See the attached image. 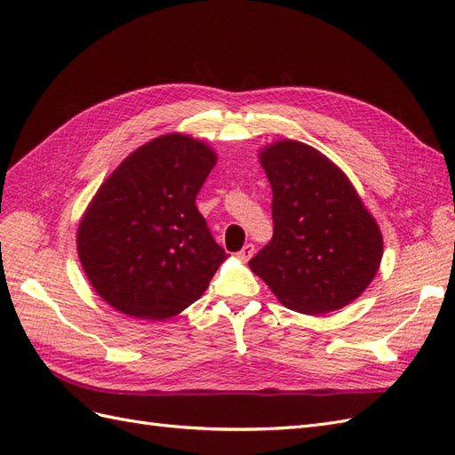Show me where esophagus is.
Masks as SVG:
<instances>
[{"label":"esophagus","mask_w":455,"mask_h":455,"mask_svg":"<svg viewBox=\"0 0 455 455\" xmlns=\"http://www.w3.org/2000/svg\"><path fill=\"white\" fill-rule=\"evenodd\" d=\"M252 256H254V244H252V243L244 244L243 249L237 252V258H239L241 261H249Z\"/></svg>","instance_id":"34e87169"}]
</instances>
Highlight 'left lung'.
Listing matches in <instances>:
<instances>
[{
	"mask_svg": "<svg viewBox=\"0 0 455 455\" xmlns=\"http://www.w3.org/2000/svg\"><path fill=\"white\" fill-rule=\"evenodd\" d=\"M273 189V239L251 261L281 304L306 315L346 307L376 277L379 226L338 164L277 140L259 151Z\"/></svg>",
	"mask_w": 455,
	"mask_h": 455,
	"instance_id": "8db88e82",
	"label": "left lung"
}]
</instances>
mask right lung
<instances>
[{"mask_svg": "<svg viewBox=\"0 0 455 455\" xmlns=\"http://www.w3.org/2000/svg\"><path fill=\"white\" fill-rule=\"evenodd\" d=\"M214 149L188 134L157 136L123 159L77 228V254L106 304L134 319L163 321L209 288L228 258L196 197Z\"/></svg>", "mask_w": 455, "mask_h": 455, "instance_id": "obj_1", "label": "right lung"}]
</instances>
